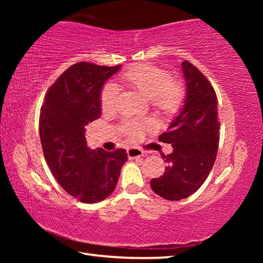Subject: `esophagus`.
I'll return each instance as SVG.
<instances>
[{
	"mask_svg": "<svg viewBox=\"0 0 263 263\" xmlns=\"http://www.w3.org/2000/svg\"><path fill=\"white\" fill-rule=\"evenodd\" d=\"M127 153V157L128 159H140L142 155H144V153H142V151H140L139 148H136V147H131V148H127L126 151Z\"/></svg>",
	"mask_w": 263,
	"mask_h": 263,
	"instance_id": "34e87169",
	"label": "esophagus"
}]
</instances>
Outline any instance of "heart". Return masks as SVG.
I'll return each instance as SVG.
<instances>
[{"mask_svg":"<svg viewBox=\"0 0 263 263\" xmlns=\"http://www.w3.org/2000/svg\"><path fill=\"white\" fill-rule=\"evenodd\" d=\"M122 81L126 86L139 91L151 100L153 108L162 116L174 115L184 100V87L180 81L172 79L166 69L152 65H138L122 74ZM118 97V88L114 83L105 84L101 92V106L103 111H111ZM153 127L152 122L141 124L127 123L126 131L131 138H138L142 130Z\"/></svg>","mask_w":263,"mask_h":263,"instance_id":"b5f03b06","label":"heart"}]
</instances>
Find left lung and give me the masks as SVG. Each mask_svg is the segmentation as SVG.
Segmentation results:
<instances>
[{
    "mask_svg": "<svg viewBox=\"0 0 263 263\" xmlns=\"http://www.w3.org/2000/svg\"><path fill=\"white\" fill-rule=\"evenodd\" d=\"M185 81L183 105L159 140L172 144L162 155L167 167L162 176L151 180L157 195L180 201L199 189L216 161L219 142L218 101L208 79L189 61L182 62Z\"/></svg>",
    "mask_w": 263,
    "mask_h": 263,
    "instance_id": "obj_1",
    "label": "left lung"
}]
</instances>
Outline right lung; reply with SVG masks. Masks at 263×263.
Segmentation results:
<instances>
[{"label": "right lung", "mask_w": 263, "mask_h": 263, "mask_svg": "<svg viewBox=\"0 0 263 263\" xmlns=\"http://www.w3.org/2000/svg\"><path fill=\"white\" fill-rule=\"evenodd\" d=\"M121 68L79 62L48 89L39 117L46 162L62 189L82 203L109 197L118 182L125 149L106 152L87 146L86 126L101 117L104 83Z\"/></svg>", "instance_id": "1"}]
</instances>
